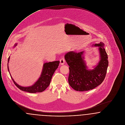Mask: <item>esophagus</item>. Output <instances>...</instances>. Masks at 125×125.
I'll return each mask as SVG.
<instances>
[{"label": "esophagus", "mask_w": 125, "mask_h": 125, "mask_svg": "<svg viewBox=\"0 0 125 125\" xmlns=\"http://www.w3.org/2000/svg\"><path fill=\"white\" fill-rule=\"evenodd\" d=\"M65 60L64 58H61V59H60V64L61 65H64V63H65Z\"/></svg>", "instance_id": "esophagus-1"}]
</instances>
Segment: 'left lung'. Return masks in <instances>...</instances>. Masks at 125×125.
I'll return each instance as SVG.
<instances>
[{"label": "left lung", "mask_w": 125, "mask_h": 125, "mask_svg": "<svg viewBox=\"0 0 125 125\" xmlns=\"http://www.w3.org/2000/svg\"><path fill=\"white\" fill-rule=\"evenodd\" d=\"M98 47L99 61L89 69L84 60L85 51L76 52L70 51L65 54V59L69 66L68 83L73 89L79 91H88L100 85L104 80L108 66V55L103 42L95 43Z\"/></svg>", "instance_id": "left-lung-1"}]
</instances>
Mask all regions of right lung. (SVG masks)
<instances>
[{"mask_svg":"<svg viewBox=\"0 0 125 125\" xmlns=\"http://www.w3.org/2000/svg\"><path fill=\"white\" fill-rule=\"evenodd\" d=\"M17 44V43H15L13 46L14 48L16 46ZM9 60L10 57L8 58V70L14 84L17 87V88L21 89V90L31 93L42 92L46 89L49 86L51 81V79L52 78V76L53 75L54 73L56 71V70L58 68L60 63V61H55L53 62H49L44 63L42 66V73H41L40 76L37 80V81L31 86L28 87H23L20 86V85L16 83L12 77L11 73L9 72L8 67Z\"/></svg>","mask_w":125,"mask_h":125,"instance_id":"1","label":"right lung"}]
</instances>
